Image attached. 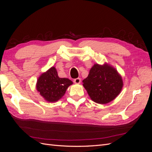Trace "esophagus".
Instances as JSON below:
<instances>
[{
  "label": "esophagus",
  "instance_id": "obj_1",
  "mask_svg": "<svg viewBox=\"0 0 152 152\" xmlns=\"http://www.w3.org/2000/svg\"><path fill=\"white\" fill-rule=\"evenodd\" d=\"M81 82V79L80 78H77V79H75L73 80V82H74L75 84H80Z\"/></svg>",
  "mask_w": 152,
  "mask_h": 152
}]
</instances>
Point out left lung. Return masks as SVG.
<instances>
[{"label": "left lung", "mask_w": 152, "mask_h": 152, "mask_svg": "<svg viewBox=\"0 0 152 152\" xmlns=\"http://www.w3.org/2000/svg\"><path fill=\"white\" fill-rule=\"evenodd\" d=\"M82 82L91 99L99 104L112 102L120 94L123 87L121 75L107 63L94 64Z\"/></svg>", "instance_id": "8db88e82"}]
</instances>
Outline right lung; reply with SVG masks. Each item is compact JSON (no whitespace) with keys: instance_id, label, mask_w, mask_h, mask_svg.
<instances>
[{"instance_id":"1","label":"right lung","mask_w":152,"mask_h":152,"mask_svg":"<svg viewBox=\"0 0 152 152\" xmlns=\"http://www.w3.org/2000/svg\"><path fill=\"white\" fill-rule=\"evenodd\" d=\"M72 84L67 78H59L56 69L53 66L39 77L36 88L45 101L52 103L60 99Z\"/></svg>"}]
</instances>
